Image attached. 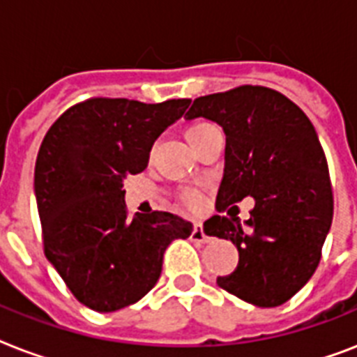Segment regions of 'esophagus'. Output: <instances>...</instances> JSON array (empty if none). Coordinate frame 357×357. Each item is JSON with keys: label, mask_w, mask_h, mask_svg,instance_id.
<instances>
[{"label": "esophagus", "mask_w": 357, "mask_h": 357, "mask_svg": "<svg viewBox=\"0 0 357 357\" xmlns=\"http://www.w3.org/2000/svg\"><path fill=\"white\" fill-rule=\"evenodd\" d=\"M190 237H192V241H195L196 244H206L211 241V238L206 235V231H204V226H202L200 222L195 224V229H192V235H190Z\"/></svg>", "instance_id": "obj_1"}]
</instances>
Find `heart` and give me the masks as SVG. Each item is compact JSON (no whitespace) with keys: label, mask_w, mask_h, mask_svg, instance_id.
Listing matches in <instances>:
<instances>
[{"label":"heart","mask_w":357,"mask_h":357,"mask_svg":"<svg viewBox=\"0 0 357 357\" xmlns=\"http://www.w3.org/2000/svg\"><path fill=\"white\" fill-rule=\"evenodd\" d=\"M213 128V126H209V123H195V126H190L189 129H187V139L192 140L196 139L198 135L204 133L206 129ZM185 204L190 207V209H198V207L202 206V196L198 195V192H195V190H190V192H187V195L183 196Z\"/></svg>","instance_id":"heart-1"}]
</instances>
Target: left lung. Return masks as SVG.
Listing matches in <instances>:
<instances>
[{"label": "left lung", "mask_w": 357, "mask_h": 357, "mask_svg": "<svg viewBox=\"0 0 357 357\" xmlns=\"http://www.w3.org/2000/svg\"><path fill=\"white\" fill-rule=\"evenodd\" d=\"M207 119L226 135L217 209L246 196L255 200L241 226L215 215L207 235L237 246L238 265L218 287L259 307L293 298L321 261L333 218L328 162L313 123L289 98L266 86L244 85L196 98L185 120Z\"/></svg>", "instance_id": "left-lung-1"}]
</instances>
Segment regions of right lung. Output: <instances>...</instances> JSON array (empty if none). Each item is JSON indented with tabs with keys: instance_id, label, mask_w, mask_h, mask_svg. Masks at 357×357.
<instances>
[{
	"instance_id": "right-lung-1",
	"label": "right lung",
	"mask_w": 357,
	"mask_h": 357,
	"mask_svg": "<svg viewBox=\"0 0 357 357\" xmlns=\"http://www.w3.org/2000/svg\"><path fill=\"white\" fill-rule=\"evenodd\" d=\"M189 103L92 98L61 114L42 140L35 198L44 252L91 310L139 302L161 276L168 244L192 234L172 213L129 218L123 202L126 176L144 170L157 137Z\"/></svg>"
}]
</instances>
